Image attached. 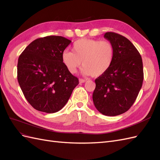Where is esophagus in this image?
I'll return each instance as SVG.
<instances>
[{"instance_id":"esophagus-1","label":"esophagus","mask_w":160,"mask_h":160,"mask_svg":"<svg viewBox=\"0 0 160 160\" xmlns=\"http://www.w3.org/2000/svg\"><path fill=\"white\" fill-rule=\"evenodd\" d=\"M86 80H84V79H79V82L80 84L82 83H84V82H86Z\"/></svg>"}]
</instances>
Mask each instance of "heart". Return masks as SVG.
Listing matches in <instances>:
<instances>
[{
  "label": "heart",
  "mask_w": 160,
  "mask_h": 160,
  "mask_svg": "<svg viewBox=\"0 0 160 160\" xmlns=\"http://www.w3.org/2000/svg\"><path fill=\"white\" fill-rule=\"evenodd\" d=\"M72 51L65 50L62 53V62L71 74L82 64V74L100 77L110 68L114 58V46L107 40L79 39L74 43Z\"/></svg>",
  "instance_id": "b5f03b06"
}]
</instances>
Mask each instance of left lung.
Returning a JSON list of instances; mask_svg holds the SVG:
<instances>
[{
	"instance_id": "left-lung-1",
	"label": "left lung",
	"mask_w": 160,
	"mask_h": 160,
	"mask_svg": "<svg viewBox=\"0 0 160 160\" xmlns=\"http://www.w3.org/2000/svg\"><path fill=\"white\" fill-rule=\"evenodd\" d=\"M114 48V58L105 74L95 80L94 104L101 114L115 116L127 112L137 98L143 80L141 55L126 37L106 32Z\"/></svg>"
}]
</instances>
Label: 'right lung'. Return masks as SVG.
Here are the masks:
<instances>
[{"mask_svg": "<svg viewBox=\"0 0 160 160\" xmlns=\"http://www.w3.org/2000/svg\"><path fill=\"white\" fill-rule=\"evenodd\" d=\"M71 42L60 36H48L32 41L20 55L18 84L37 110L49 114L58 112L79 84L62 62V53Z\"/></svg>", "mask_w": 160, "mask_h": 160, "instance_id": "obj_1", "label": "right lung"}]
</instances>
